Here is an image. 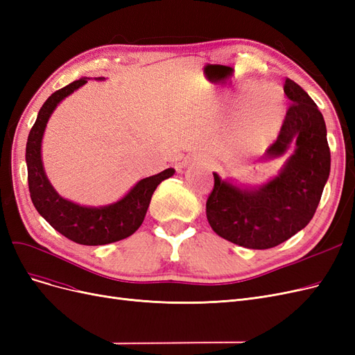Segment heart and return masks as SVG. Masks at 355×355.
Masks as SVG:
<instances>
[{
  "mask_svg": "<svg viewBox=\"0 0 355 355\" xmlns=\"http://www.w3.org/2000/svg\"><path fill=\"white\" fill-rule=\"evenodd\" d=\"M268 102L270 98H265ZM283 120V106L278 99L272 105L263 103L259 93H254L243 105L234 141L243 153H257L272 142Z\"/></svg>",
  "mask_w": 355,
  "mask_h": 355,
  "instance_id": "heart-1",
  "label": "heart"
}]
</instances>
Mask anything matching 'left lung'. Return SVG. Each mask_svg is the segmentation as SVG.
I'll return each instance as SVG.
<instances>
[{
  "instance_id": "8db88e82",
  "label": "left lung",
  "mask_w": 355,
  "mask_h": 355,
  "mask_svg": "<svg viewBox=\"0 0 355 355\" xmlns=\"http://www.w3.org/2000/svg\"><path fill=\"white\" fill-rule=\"evenodd\" d=\"M284 93L292 102L277 141L257 159L288 155L278 173L259 187L214 176L206 202L211 230L245 249L263 250L284 243L313 219L330 175V149L323 114L290 78Z\"/></svg>"
}]
</instances>
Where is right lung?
<instances>
[{
	"instance_id": "right-lung-1",
	"label": "right lung",
	"mask_w": 355,
	"mask_h": 355,
	"mask_svg": "<svg viewBox=\"0 0 355 355\" xmlns=\"http://www.w3.org/2000/svg\"><path fill=\"white\" fill-rule=\"evenodd\" d=\"M103 80L105 77L98 78V81ZM85 83L87 78L84 77L68 84L67 87L53 93L41 106L26 142L28 184L31 200L37 211L58 232L83 245H103L124 240L137 231L145 219L154 191L161 182L175 175V168L170 167L154 176L141 179L123 198L106 206H81L59 196L42 166V137L58 105Z\"/></svg>"
}]
</instances>
